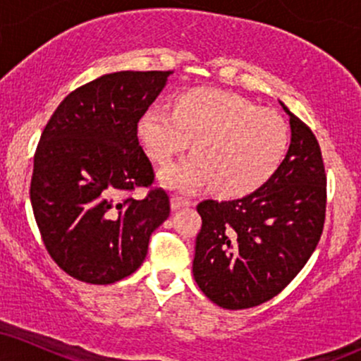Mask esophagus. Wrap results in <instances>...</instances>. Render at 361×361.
Returning a JSON list of instances; mask_svg holds the SVG:
<instances>
[{
	"instance_id": "34e87169",
	"label": "esophagus",
	"mask_w": 361,
	"mask_h": 361,
	"mask_svg": "<svg viewBox=\"0 0 361 361\" xmlns=\"http://www.w3.org/2000/svg\"><path fill=\"white\" fill-rule=\"evenodd\" d=\"M188 205H192V202L186 200V198L178 197V195H173L171 197V209L173 210H178V209H181V207H188Z\"/></svg>"
}]
</instances>
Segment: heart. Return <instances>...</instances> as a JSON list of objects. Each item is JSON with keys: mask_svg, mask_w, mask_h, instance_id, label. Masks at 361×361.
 Returning a JSON list of instances; mask_svg holds the SVG:
<instances>
[{"mask_svg": "<svg viewBox=\"0 0 361 361\" xmlns=\"http://www.w3.org/2000/svg\"><path fill=\"white\" fill-rule=\"evenodd\" d=\"M139 140L156 163L168 164L193 140L195 154L161 171L169 188L210 185L215 193L243 197L270 180L288 147V128L275 111L215 88L180 93L173 111L151 106L137 123Z\"/></svg>", "mask_w": 361, "mask_h": 361, "instance_id": "b5f03b06", "label": "heart"}]
</instances>
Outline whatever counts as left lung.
Listing matches in <instances>:
<instances>
[{
  "mask_svg": "<svg viewBox=\"0 0 361 361\" xmlns=\"http://www.w3.org/2000/svg\"><path fill=\"white\" fill-rule=\"evenodd\" d=\"M290 117V147L267 183L238 200L197 205L202 229L193 276L224 309H250L273 299L297 276L321 239L326 171L314 132Z\"/></svg>",
  "mask_w": 361,
  "mask_h": 361,
  "instance_id": "8db88e82",
  "label": "left lung"
}]
</instances>
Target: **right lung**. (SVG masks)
<instances>
[{"instance_id":"1","label":"right lung","mask_w":361,"mask_h":361,"mask_svg":"<svg viewBox=\"0 0 361 361\" xmlns=\"http://www.w3.org/2000/svg\"><path fill=\"white\" fill-rule=\"evenodd\" d=\"M173 71L105 74L71 91L45 126L34 156L30 202L51 258L73 279L109 285L132 275L169 215L137 123Z\"/></svg>"}]
</instances>
